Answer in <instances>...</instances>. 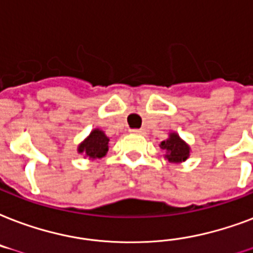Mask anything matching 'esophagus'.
I'll use <instances>...</instances> for the list:
<instances>
[{"instance_id": "esophagus-1", "label": "esophagus", "mask_w": 253, "mask_h": 253, "mask_svg": "<svg viewBox=\"0 0 253 253\" xmlns=\"http://www.w3.org/2000/svg\"><path fill=\"white\" fill-rule=\"evenodd\" d=\"M130 132L134 133V134H142V133H144V130H142V129H132Z\"/></svg>"}]
</instances>
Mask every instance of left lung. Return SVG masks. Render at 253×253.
I'll return each instance as SVG.
<instances>
[{
	"instance_id": "8db88e82",
	"label": "left lung",
	"mask_w": 253,
	"mask_h": 253,
	"mask_svg": "<svg viewBox=\"0 0 253 253\" xmlns=\"http://www.w3.org/2000/svg\"><path fill=\"white\" fill-rule=\"evenodd\" d=\"M160 146L165 150L166 158L171 162H182L189 157L190 148L175 133H171L168 140L162 141Z\"/></svg>"
}]
</instances>
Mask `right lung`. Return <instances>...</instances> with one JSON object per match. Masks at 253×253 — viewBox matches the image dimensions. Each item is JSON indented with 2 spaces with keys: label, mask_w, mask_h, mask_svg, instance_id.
Wrapping results in <instances>:
<instances>
[{
  "label": "right lung",
  "mask_w": 253,
  "mask_h": 253,
  "mask_svg": "<svg viewBox=\"0 0 253 253\" xmlns=\"http://www.w3.org/2000/svg\"><path fill=\"white\" fill-rule=\"evenodd\" d=\"M109 138L99 129L92 130L85 141H83L78 148L79 153H83L84 157L101 158L108 152Z\"/></svg>",
  "instance_id": "obj_1"
}]
</instances>
